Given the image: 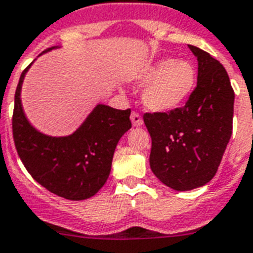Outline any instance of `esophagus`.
I'll list each match as a JSON object with an SVG mask.
<instances>
[{"label": "esophagus", "mask_w": 253, "mask_h": 253, "mask_svg": "<svg viewBox=\"0 0 253 253\" xmlns=\"http://www.w3.org/2000/svg\"><path fill=\"white\" fill-rule=\"evenodd\" d=\"M131 122H132V126H135V127L142 126L143 119H142V117H140V114H139V113H136V111H132V113H131Z\"/></svg>", "instance_id": "1"}]
</instances>
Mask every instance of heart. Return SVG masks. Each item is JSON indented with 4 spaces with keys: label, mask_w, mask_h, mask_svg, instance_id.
Wrapping results in <instances>:
<instances>
[{
    "label": "heart",
    "mask_w": 253,
    "mask_h": 253,
    "mask_svg": "<svg viewBox=\"0 0 253 253\" xmlns=\"http://www.w3.org/2000/svg\"><path fill=\"white\" fill-rule=\"evenodd\" d=\"M196 81V68L190 61L173 59L159 61L138 76L139 84H147L143 105L154 113H169L184 105Z\"/></svg>",
    "instance_id": "heart-1"
}]
</instances>
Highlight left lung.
<instances>
[{"label":"left lung","mask_w":253,"mask_h":253,"mask_svg":"<svg viewBox=\"0 0 253 253\" xmlns=\"http://www.w3.org/2000/svg\"><path fill=\"white\" fill-rule=\"evenodd\" d=\"M189 48L198 61V77L186 103L143 115L152 139L151 169L178 192L204 186L215 176L231 138L235 99L223 65L204 49Z\"/></svg>","instance_id":"8db88e82"}]
</instances>
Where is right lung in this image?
<instances>
[{
    "mask_svg": "<svg viewBox=\"0 0 253 253\" xmlns=\"http://www.w3.org/2000/svg\"><path fill=\"white\" fill-rule=\"evenodd\" d=\"M53 48L57 47L44 52ZM30 67L22 72L14 97L13 138L18 155L34 180L53 194L72 201L90 198L110 174L115 147L131 128V110L99 103L73 134H42L27 121L21 102L22 83Z\"/></svg>",
    "mask_w": 253,
    "mask_h": 253,
    "instance_id": "1",
    "label": "right lung"
}]
</instances>
